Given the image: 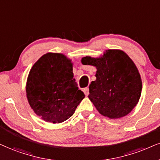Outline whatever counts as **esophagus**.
Returning <instances> with one entry per match:
<instances>
[{"mask_svg": "<svg viewBox=\"0 0 160 160\" xmlns=\"http://www.w3.org/2000/svg\"><path fill=\"white\" fill-rule=\"evenodd\" d=\"M83 92H84V94H85L86 96H88V94H89V88H85L83 89Z\"/></svg>", "mask_w": 160, "mask_h": 160, "instance_id": "34e87169", "label": "esophagus"}]
</instances>
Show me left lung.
Wrapping results in <instances>:
<instances>
[{
	"label": "left lung",
	"mask_w": 160,
	"mask_h": 160,
	"mask_svg": "<svg viewBox=\"0 0 160 160\" xmlns=\"http://www.w3.org/2000/svg\"><path fill=\"white\" fill-rule=\"evenodd\" d=\"M82 63L97 69L88 97L102 115L119 119L134 108L141 96L142 80L134 63L125 52L108 50L101 58L84 57Z\"/></svg>",
	"instance_id": "1"
}]
</instances>
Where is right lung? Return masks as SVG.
I'll list each match as a JSON object with an SVG mask.
<instances>
[{"label":"right lung","mask_w":160,"mask_h":160,"mask_svg":"<svg viewBox=\"0 0 160 160\" xmlns=\"http://www.w3.org/2000/svg\"><path fill=\"white\" fill-rule=\"evenodd\" d=\"M73 78L72 64L60 53H47L35 63L27 78V99L44 121L61 123L72 116L84 98Z\"/></svg>","instance_id":"add662e5"}]
</instances>
